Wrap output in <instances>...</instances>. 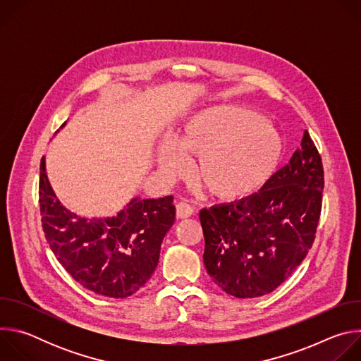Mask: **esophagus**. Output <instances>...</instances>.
Returning a JSON list of instances; mask_svg holds the SVG:
<instances>
[{
    "mask_svg": "<svg viewBox=\"0 0 361 361\" xmlns=\"http://www.w3.org/2000/svg\"><path fill=\"white\" fill-rule=\"evenodd\" d=\"M176 212H177V219H188V217L192 216L194 209L191 207L190 204L181 201L176 205Z\"/></svg>",
    "mask_w": 361,
    "mask_h": 361,
    "instance_id": "esophagus-1",
    "label": "esophagus"
}]
</instances>
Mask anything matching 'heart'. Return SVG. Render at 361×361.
<instances>
[{
    "label": "heart",
    "mask_w": 361,
    "mask_h": 361,
    "mask_svg": "<svg viewBox=\"0 0 361 361\" xmlns=\"http://www.w3.org/2000/svg\"><path fill=\"white\" fill-rule=\"evenodd\" d=\"M281 152L283 138L271 123L241 107L216 106L191 116L174 145L160 147L157 163L174 178L184 170V156H197V183L217 198L233 200L262 187Z\"/></svg>",
    "instance_id": "b5f03b06"
}]
</instances>
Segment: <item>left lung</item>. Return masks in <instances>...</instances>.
Instances as JSON below:
<instances>
[{
	"mask_svg": "<svg viewBox=\"0 0 361 361\" xmlns=\"http://www.w3.org/2000/svg\"><path fill=\"white\" fill-rule=\"evenodd\" d=\"M324 171L307 131L290 161L262 190L200 212L204 266L238 298L276 290L312 248L322 213Z\"/></svg>",
	"mask_w": 361,
	"mask_h": 361,
	"instance_id": "obj_1",
	"label": "left lung"
}]
</instances>
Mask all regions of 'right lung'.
Segmentation results:
<instances>
[{"label":"right lung","instance_id":"add662e5","mask_svg":"<svg viewBox=\"0 0 361 361\" xmlns=\"http://www.w3.org/2000/svg\"><path fill=\"white\" fill-rule=\"evenodd\" d=\"M173 200V195L135 197L114 217L84 219L60 202L48 181L45 159L41 160L39 212L45 238L66 271L99 295L126 298L149 280L163 238L176 221Z\"/></svg>","mask_w":361,"mask_h":361}]
</instances>
